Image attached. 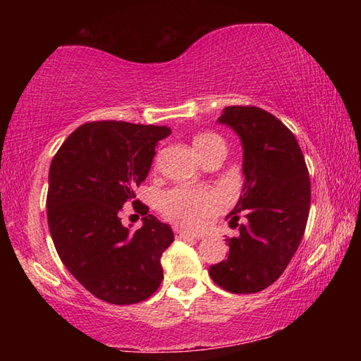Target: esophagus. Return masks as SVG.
<instances>
[{"label": "esophagus", "mask_w": 361, "mask_h": 361, "mask_svg": "<svg viewBox=\"0 0 361 361\" xmlns=\"http://www.w3.org/2000/svg\"><path fill=\"white\" fill-rule=\"evenodd\" d=\"M173 231L178 239H200V235H195L194 232H189V231H183L181 228H178V226H176Z\"/></svg>", "instance_id": "1"}]
</instances>
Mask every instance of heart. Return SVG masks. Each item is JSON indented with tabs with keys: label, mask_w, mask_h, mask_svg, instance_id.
<instances>
[{
	"label": "heart",
	"mask_w": 361,
	"mask_h": 361,
	"mask_svg": "<svg viewBox=\"0 0 361 361\" xmlns=\"http://www.w3.org/2000/svg\"><path fill=\"white\" fill-rule=\"evenodd\" d=\"M194 146L200 157L210 151L224 148V140L213 132H204L194 137ZM224 199L216 191L210 189H195L188 186H176L162 192L159 197V209L167 218L189 226V228H204L210 219L223 210Z\"/></svg>",
	"instance_id": "heart-1"
}]
</instances>
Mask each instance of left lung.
I'll return each instance as SVG.
<instances>
[{
  "instance_id": "8db88e82",
  "label": "left lung",
  "mask_w": 361,
  "mask_h": 361,
  "mask_svg": "<svg viewBox=\"0 0 361 361\" xmlns=\"http://www.w3.org/2000/svg\"><path fill=\"white\" fill-rule=\"evenodd\" d=\"M218 122L240 138L245 183L226 216L240 234L228 240V259L210 266L209 274L226 291L252 295L282 276L301 243L310 207L309 170L293 132L264 109L228 106Z\"/></svg>"
}]
</instances>
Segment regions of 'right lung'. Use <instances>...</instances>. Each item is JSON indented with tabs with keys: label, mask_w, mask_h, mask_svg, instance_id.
Wrapping results in <instances>:
<instances>
[{
	"label": "right lung",
	"mask_w": 361,
	"mask_h": 361,
	"mask_svg": "<svg viewBox=\"0 0 361 361\" xmlns=\"http://www.w3.org/2000/svg\"><path fill=\"white\" fill-rule=\"evenodd\" d=\"M166 126L94 121L71 133L49 169L47 223L60 259L85 290L111 304L148 299L164 279L161 256L173 242L169 224L148 215L133 189L145 181ZM133 200L144 226L120 223Z\"/></svg>",
	"instance_id": "obj_1"
}]
</instances>
